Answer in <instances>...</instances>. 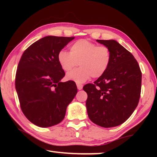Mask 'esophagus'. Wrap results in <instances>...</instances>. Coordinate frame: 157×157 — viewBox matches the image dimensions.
<instances>
[{"mask_svg": "<svg viewBox=\"0 0 157 157\" xmlns=\"http://www.w3.org/2000/svg\"><path fill=\"white\" fill-rule=\"evenodd\" d=\"M77 87H78V90H82V88H83V86H82V84H77Z\"/></svg>", "mask_w": 157, "mask_h": 157, "instance_id": "1", "label": "esophagus"}]
</instances>
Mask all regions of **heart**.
Listing matches in <instances>:
<instances>
[{
  "label": "heart",
  "mask_w": 157,
  "mask_h": 157,
  "mask_svg": "<svg viewBox=\"0 0 157 157\" xmlns=\"http://www.w3.org/2000/svg\"><path fill=\"white\" fill-rule=\"evenodd\" d=\"M70 52L62 50L57 59L65 72L72 70L79 63L81 67L67 73V80L82 84L93 77L99 78L107 72L111 62V52L108 47L98 46L89 41L81 39L71 45Z\"/></svg>",
  "instance_id": "obj_1"
}]
</instances>
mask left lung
<instances>
[{"mask_svg":"<svg viewBox=\"0 0 157 157\" xmlns=\"http://www.w3.org/2000/svg\"><path fill=\"white\" fill-rule=\"evenodd\" d=\"M108 47L111 62L104 75L83 87L88 95L89 118L102 127L123 124L136 108L141 90L142 73L131 52L116 40H96Z\"/></svg>","mask_w":157,"mask_h":157,"instance_id":"left-lung-1","label":"left lung"}]
</instances>
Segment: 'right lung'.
I'll list each match as a JSON object with an SVG mask.
<instances>
[{
    "label": "right lung",
    "instance_id": "right-lung-1",
    "mask_svg": "<svg viewBox=\"0 0 157 157\" xmlns=\"http://www.w3.org/2000/svg\"><path fill=\"white\" fill-rule=\"evenodd\" d=\"M75 37L47 36L26 49L18 63L15 86L21 110L32 123L40 127L57 124L78 92L65 75L58 53Z\"/></svg>",
    "mask_w": 157,
    "mask_h": 157
}]
</instances>
